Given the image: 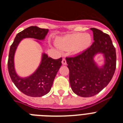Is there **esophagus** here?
Listing matches in <instances>:
<instances>
[{"instance_id":"obj_1","label":"esophagus","mask_w":123,"mask_h":123,"mask_svg":"<svg viewBox=\"0 0 123 123\" xmlns=\"http://www.w3.org/2000/svg\"><path fill=\"white\" fill-rule=\"evenodd\" d=\"M62 64L63 65H66V60L65 58H63L62 60Z\"/></svg>"}]
</instances>
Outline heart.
<instances>
[{
  "mask_svg": "<svg viewBox=\"0 0 123 123\" xmlns=\"http://www.w3.org/2000/svg\"><path fill=\"white\" fill-rule=\"evenodd\" d=\"M92 37L88 33H75L69 34L58 39L57 45L63 50L72 49L78 54L84 52L90 46Z\"/></svg>",
  "mask_w": 123,
  "mask_h": 123,
  "instance_id": "b5f03b06",
  "label": "heart"
}]
</instances>
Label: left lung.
<instances>
[{"label": "left lung", "mask_w": 123, "mask_h": 123, "mask_svg": "<svg viewBox=\"0 0 123 123\" xmlns=\"http://www.w3.org/2000/svg\"><path fill=\"white\" fill-rule=\"evenodd\" d=\"M91 30L94 38L91 46L75 57L66 58L71 89L82 97L99 93L111 82L116 68V48L109 34L96 28ZM98 53H103L105 58L101 67H98L93 61Z\"/></svg>", "instance_id": "1"}]
</instances>
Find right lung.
I'll use <instances>...</instances> for the list:
<instances>
[{"mask_svg": "<svg viewBox=\"0 0 123 123\" xmlns=\"http://www.w3.org/2000/svg\"><path fill=\"white\" fill-rule=\"evenodd\" d=\"M48 29L31 26L20 32L16 36L11 44L9 54L7 67L11 80L23 93L31 97H41L50 92L57 73L62 65V58L54 59L43 54L40 65L31 76L22 78L15 71L14 56L17 46L24 38H34L43 40Z\"/></svg>", "mask_w": 123, "mask_h": 123, "instance_id": "right-lung-1", "label": "right lung"}]
</instances>
